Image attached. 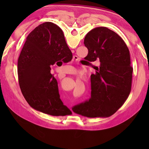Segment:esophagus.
Returning <instances> with one entry per match:
<instances>
[{
  "label": "esophagus",
  "instance_id": "obj_1",
  "mask_svg": "<svg viewBox=\"0 0 149 149\" xmlns=\"http://www.w3.org/2000/svg\"><path fill=\"white\" fill-rule=\"evenodd\" d=\"M74 59L76 60H77V59H78V57H77V56H74Z\"/></svg>",
  "mask_w": 149,
  "mask_h": 149
}]
</instances>
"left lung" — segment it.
Wrapping results in <instances>:
<instances>
[{"mask_svg":"<svg viewBox=\"0 0 149 149\" xmlns=\"http://www.w3.org/2000/svg\"><path fill=\"white\" fill-rule=\"evenodd\" d=\"M84 45L88 49L85 59L98 60L100 64L91 75L89 100L73 108L87 118L109 117L124 104L131 92L133 68L129 49L120 36L106 27L91 30Z\"/></svg>","mask_w":149,"mask_h":149,"instance_id":"1","label":"left lung"}]
</instances>
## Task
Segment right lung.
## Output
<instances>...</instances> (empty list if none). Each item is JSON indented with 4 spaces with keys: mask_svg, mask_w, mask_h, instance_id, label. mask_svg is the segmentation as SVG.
Returning <instances> with one entry per match:
<instances>
[{
    "mask_svg": "<svg viewBox=\"0 0 149 149\" xmlns=\"http://www.w3.org/2000/svg\"><path fill=\"white\" fill-rule=\"evenodd\" d=\"M72 59L57 25L45 22L28 35L18 58L17 75L22 94L33 108L56 116L72 114L60 99L57 81L50 73L51 65Z\"/></svg>",
    "mask_w": 149,
    "mask_h": 149,
    "instance_id": "obj_1",
    "label": "right lung"
}]
</instances>
